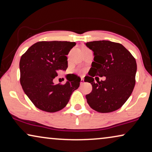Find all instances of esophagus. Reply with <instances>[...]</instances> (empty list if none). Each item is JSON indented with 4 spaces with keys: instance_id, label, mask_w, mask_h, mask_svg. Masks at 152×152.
Returning <instances> with one entry per match:
<instances>
[{
    "instance_id": "34e87169",
    "label": "esophagus",
    "mask_w": 152,
    "mask_h": 152,
    "mask_svg": "<svg viewBox=\"0 0 152 152\" xmlns=\"http://www.w3.org/2000/svg\"><path fill=\"white\" fill-rule=\"evenodd\" d=\"M84 83H85V80H84V79L82 78L80 79V85H83V84H84Z\"/></svg>"
}]
</instances>
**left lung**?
<instances>
[{
	"label": "left lung",
	"instance_id": "obj_1",
	"mask_svg": "<svg viewBox=\"0 0 152 152\" xmlns=\"http://www.w3.org/2000/svg\"><path fill=\"white\" fill-rule=\"evenodd\" d=\"M85 44L94 54L89 76L85 78V82L93 87L86 95L87 103L99 113L115 111L124 105L134 89L137 69L135 58L119 43L102 40ZM97 75L105 76L106 80L99 81Z\"/></svg>",
	"mask_w": 152,
	"mask_h": 152
}]
</instances>
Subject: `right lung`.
I'll list each match as a JSON object with an SVG mask.
<instances>
[{
  "mask_svg": "<svg viewBox=\"0 0 152 152\" xmlns=\"http://www.w3.org/2000/svg\"><path fill=\"white\" fill-rule=\"evenodd\" d=\"M75 42H39L27 50L20 61V84L36 107L46 112L63 109L74 91L80 86V78L73 74L64 85H54L58 72L67 68V58Z\"/></svg>",
  "mask_w": 152,
  "mask_h": 152,
  "instance_id": "obj_1",
  "label": "right lung"
}]
</instances>
